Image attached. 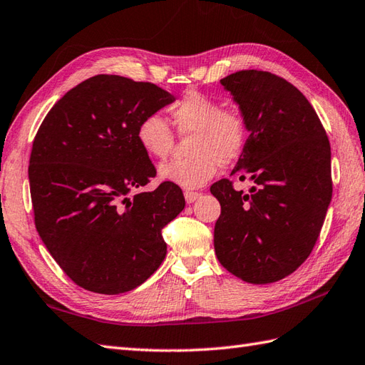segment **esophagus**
<instances>
[{
    "label": "esophagus",
    "mask_w": 365,
    "mask_h": 365,
    "mask_svg": "<svg viewBox=\"0 0 365 365\" xmlns=\"http://www.w3.org/2000/svg\"><path fill=\"white\" fill-rule=\"evenodd\" d=\"M183 194H185V200L188 202V203H192L194 200L199 199V196H200V192H197V191H185Z\"/></svg>",
    "instance_id": "34e87169"
}]
</instances>
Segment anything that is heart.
Here are the masks:
<instances>
[{
  "instance_id": "b5f03b06",
  "label": "heart",
  "mask_w": 365,
  "mask_h": 365,
  "mask_svg": "<svg viewBox=\"0 0 365 365\" xmlns=\"http://www.w3.org/2000/svg\"><path fill=\"white\" fill-rule=\"evenodd\" d=\"M173 123L182 137L192 135L186 158L163 163L158 174L163 180L194 190L210 182L219 163L230 165L242 154L247 143V120L235 106L222 107L217 99L191 91L171 108ZM143 150L154 158H165L174 148V132L163 116L150 113L137 127Z\"/></svg>"
}]
</instances>
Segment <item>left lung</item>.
Instances as JSON below:
<instances>
[{
	"label": "left lung",
	"instance_id": "8db88e82",
	"mask_svg": "<svg viewBox=\"0 0 365 365\" xmlns=\"http://www.w3.org/2000/svg\"><path fill=\"white\" fill-rule=\"evenodd\" d=\"M250 135L232 174L253 182L211 185L221 203L215 225L219 262L242 282L266 284L297 270L314 249L331 200V150L316 110L291 82L242 70L221 79Z\"/></svg>",
	"mask_w": 365,
	"mask_h": 365
}]
</instances>
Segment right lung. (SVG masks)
<instances>
[{
    "instance_id": "1",
    "label": "right lung",
    "mask_w": 365,
    "mask_h": 365,
    "mask_svg": "<svg viewBox=\"0 0 365 365\" xmlns=\"http://www.w3.org/2000/svg\"><path fill=\"white\" fill-rule=\"evenodd\" d=\"M175 98L150 82L98 74L58 99L40 124L29 158L34 222L56 262L96 294H123L166 257L162 230L185 207L137 140L144 116Z\"/></svg>"
}]
</instances>
